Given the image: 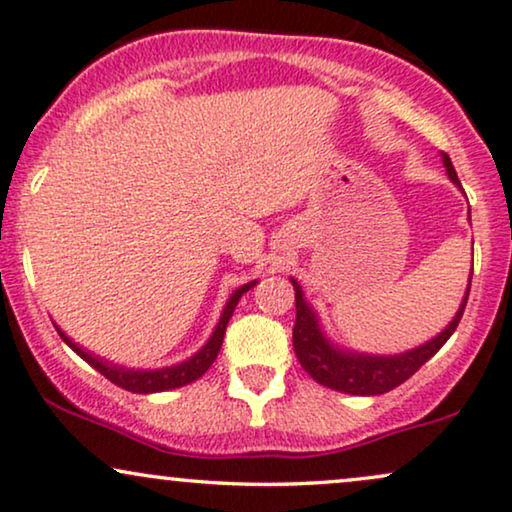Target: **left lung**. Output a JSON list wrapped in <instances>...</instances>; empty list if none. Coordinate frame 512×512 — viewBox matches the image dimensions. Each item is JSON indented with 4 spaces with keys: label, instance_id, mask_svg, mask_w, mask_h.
Listing matches in <instances>:
<instances>
[{
    "label": "left lung",
    "instance_id": "left-lung-1",
    "mask_svg": "<svg viewBox=\"0 0 512 512\" xmlns=\"http://www.w3.org/2000/svg\"><path fill=\"white\" fill-rule=\"evenodd\" d=\"M441 161H444V168L446 173H449L453 185L463 189L449 154L441 151ZM289 280H292L294 285V299H296V323L292 332V342H294V353L296 358H299L301 368H304L315 382L323 384V387L344 391V394H353V396H377V394H387V391L396 389L399 384L406 382L408 377H413L415 372H418L422 365L430 361L434 353L441 349V346L449 342L451 334L456 332L460 318H463L465 304H468L472 270L468 277V289H465L463 301H460L458 311L453 315L451 323L446 325L437 337H432L430 342L415 346V349H408L403 353H394V356L363 353V351L344 349V346L334 344L325 334L323 325H320V318L318 313H315V308L306 301L304 289H301V285L294 280V277H289Z\"/></svg>",
    "mask_w": 512,
    "mask_h": 512
}]
</instances>
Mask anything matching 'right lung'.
<instances>
[{"instance_id": "obj_1", "label": "right lung", "mask_w": 512, "mask_h": 512, "mask_svg": "<svg viewBox=\"0 0 512 512\" xmlns=\"http://www.w3.org/2000/svg\"><path fill=\"white\" fill-rule=\"evenodd\" d=\"M256 282L258 280L246 282V285L237 287L235 292L230 294V299H227V304L223 306V313H220V318H218L216 330L211 332L208 342L201 346V349L194 353V356H189L187 361H182V363L166 365V368H156V370L128 368V365H118L113 361H106V358L94 356L92 351L82 349L80 344H75L73 339L68 337V334L63 332L59 325H54V327H56V332H59V337L63 339V342L71 346V349L78 353L82 361L90 363L97 372H102L106 380L118 384V387L125 389V391H132V394H156V391H168V389L185 387V384L199 380V377L204 375L208 368H211L213 361H216L220 346H223L225 327H227V323H230V318H232V313H235L239 299H242V294L249 292V289L254 287Z\"/></svg>"}]
</instances>
